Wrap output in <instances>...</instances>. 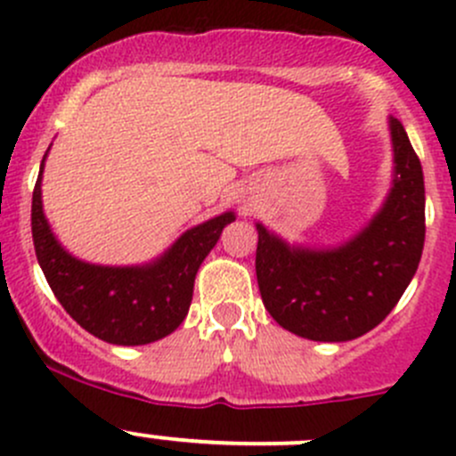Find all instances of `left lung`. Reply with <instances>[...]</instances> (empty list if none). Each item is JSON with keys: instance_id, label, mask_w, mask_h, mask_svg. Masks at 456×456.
<instances>
[{"instance_id": "8db88e82", "label": "left lung", "mask_w": 456, "mask_h": 456, "mask_svg": "<svg viewBox=\"0 0 456 456\" xmlns=\"http://www.w3.org/2000/svg\"><path fill=\"white\" fill-rule=\"evenodd\" d=\"M395 178L369 227L333 249L291 247L257 227L256 275L262 302L282 329L315 342H348L375 329L411 284L426 238L419 156L390 117Z\"/></svg>"}]
</instances>
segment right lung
<instances>
[{
	"mask_svg": "<svg viewBox=\"0 0 456 456\" xmlns=\"http://www.w3.org/2000/svg\"><path fill=\"white\" fill-rule=\"evenodd\" d=\"M44 160L32 191V242L41 271L63 309L87 333L118 346H141L176 330L190 311L199 266L223 229L236 220L233 211L185 232L150 265H90L68 254L50 232L41 207Z\"/></svg>",
	"mask_w": 456,
	"mask_h": 456,
	"instance_id": "add662e5",
	"label": "right lung"
}]
</instances>
